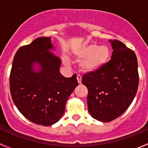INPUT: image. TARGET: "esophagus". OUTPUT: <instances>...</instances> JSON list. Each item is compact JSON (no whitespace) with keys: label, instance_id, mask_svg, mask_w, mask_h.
Wrapping results in <instances>:
<instances>
[{"label":"esophagus","instance_id":"obj_1","mask_svg":"<svg viewBox=\"0 0 148 148\" xmlns=\"http://www.w3.org/2000/svg\"><path fill=\"white\" fill-rule=\"evenodd\" d=\"M77 82H78L79 84L82 83V77H81V76L77 75Z\"/></svg>","mask_w":148,"mask_h":148}]
</instances>
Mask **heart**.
<instances>
[{"instance_id":"1","label":"heart","mask_w":148,"mask_h":148,"mask_svg":"<svg viewBox=\"0 0 148 148\" xmlns=\"http://www.w3.org/2000/svg\"><path fill=\"white\" fill-rule=\"evenodd\" d=\"M77 59L80 60L79 67L84 72L93 73L103 68L111 56V49L107 45L97 46L95 44H86L74 52ZM67 63V61H66Z\"/></svg>"}]
</instances>
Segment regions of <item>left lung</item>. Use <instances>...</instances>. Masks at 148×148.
<instances>
[{"label": "left lung", "mask_w": 148, "mask_h": 148, "mask_svg": "<svg viewBox=\"0 0 148 148\" xmlns=\"http://www.w3.org/2000/svg\"><path fill=\"white\" fill-rule=\"evenodd\" d=\"M110 42L111 59L99 71L84 74L82 80L88 89V111L103 122L115 120L127 110L139 84L135 52L118 40Z\"/></svg>", "instance_id": "1"}]
</instances>
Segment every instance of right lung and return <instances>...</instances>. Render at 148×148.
I'll return each mask as SVG.
<instances>
[{"label": "right lung", "mask_w": 148, "mask_h": 148, "mask_svg": "<svg viewBox=\"0 0 148 148\" xmlns=\"http://www.w3.org/2000/svg\"><path fill=\"white\" fill-rule=\"evenodd\" d=\"M49 37H40L18 49L10 74L12 99L21 113L34 123L50 126L61 119L66 102L78 82L77 75L65 78L59 72L61 60L49 51ZM41 65L34 73L32 64Z\"/></svg>", "instance_id": "obj_1"}]
</instances>
